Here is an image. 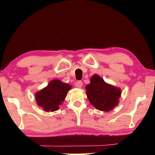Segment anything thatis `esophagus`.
<instances>
[{
	"mask_svg": "<svg viewBox=\"0 0 155 155\" xmlns=\"http://www.w3.org/2000/svg\"><path fill=\"white\" fill-rule=\"evenodd\" d=\"M75 85L76 87H77L78 88H81L83 86V82L81 81H78L77 82L75 83Z\"/></svg>",
	"mask_w": 155,
	"mask_h": 155,
	"instance_id": "1",
	"label": "esophagus"
}]
</instances>
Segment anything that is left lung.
I'll use <instances>...</instances> for the list:
<instances>
[{
	"mask_svg": "<svg viewBox=\"0 0 155 155\" xmlns=\"http://www.w3.org/2000/svg\"><path fill=\"white\" fill-rule=\"evenodd\" d=\"M86 95L95 108L102 111H109L119 103L121 89L106 83L98 74H94L90 84L86 85Z\"/></svg>",
	"mask_w": 155,
	"mask_h": 155,
	"instance_id": "obj_1",
	"label": "left lung"
}]
</instances>
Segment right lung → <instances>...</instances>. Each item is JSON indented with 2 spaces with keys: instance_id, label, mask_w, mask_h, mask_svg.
I'll return each instance as SVG.
<instances>
[{
  "instance_id": "1",
  "label": "right lung",
  "mask_w": 155,
  "mask_h": 155,
  "mask_svg": "<svg viewBox=\"0 0 155 155\" xmlns=\"http://www.w3.org/2000/svg\"><path fill=\"white\" fill-rule=\"evenodd\" d=\"M71 88L69 84L59 79L52 80L46 87L35 93L37 104L46 112L55 111L63 104L68 91Z\"/></svg>"
}]
</instances>
